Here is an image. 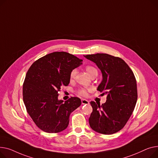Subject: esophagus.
Segmentation results:
<instances>
[{
  "instance_id": "34e87169",
  "label": "esophagus",
  "mask_w": 158,
  "mask_h": 158,
  "mask_svg": "<svg viewBox=\"0 0 158 158\" xmlns=\"http://www.w3.org/2000/svg\"><path fill=\"white\" fill-rule=\"evenodd\" d=\"M81 104L82 105H88V104H89V101L87 99H81Z\"/></svg>"
}]
</instances>
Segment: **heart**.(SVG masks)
Segmentation results:
<instances>
[{"mask_svg": "<svg viewBox=\"0 0 158 158\" xmlns=\"http://www.w3.org/2000/svg\"><path fill=\"white\" fill-rule=\"evenodd\" d=\"M85 71L87 73L88 75L92 78L93 77H96L98 74V71L96 68L94 66H88L85 68ZM77 75V70L76 69H73L70 74V80H73L75 79V77ZM79 93L81 95L85 96L87 94V90L85 89H81L79 92Z\"/></svg>", "mask_w": 158, "mask_h": 158, "instance_id": "heart-1", "label": "heart"}]
</instances>
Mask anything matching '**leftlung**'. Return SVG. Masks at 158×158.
I'll use <instances>...</instances> for the list:
<instances>
[{
  "instance_id": "1",
  "label": "left lung",
  "mask_w": 158,
  "mask_h": 158,
  "mask_svg": "<svg viewBox=\"0 0 158 158\" xmlns=\"http://www.w3.org/2000/svg\"><path fill=\"white\" fill-rule=\"evenodd\" d=\"M84 57L101 70L103 80L97 90L107 96L106 101L101 105L90 101L93 110L89 118V125L99 133H115L124 127L136 103L137 86L133 72L122 59L106 53Z\"/></svg>"
}]
</instances>
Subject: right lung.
Wrapping results in <instances>:
<instances>
[{
    "instance_id": "obj_1",
    "label": "right lung",
    "mask_w": 158,
    "mask_h": 158,
    "mask_svg": "<svg viewBox=\"0 0 158 158\" xmlns=\"http://www.w3.org/2000/svg\"><path fill=\"white\" fill-rule=\"evenodd\" d=\"M83 60L65 52H55L37 60L28 70L23 85V99L28 114L43 131L59 133L66 129L69 115L81 105V99H58L62 86H68L71 72Z\"/></svg>"
}]
</instances>
